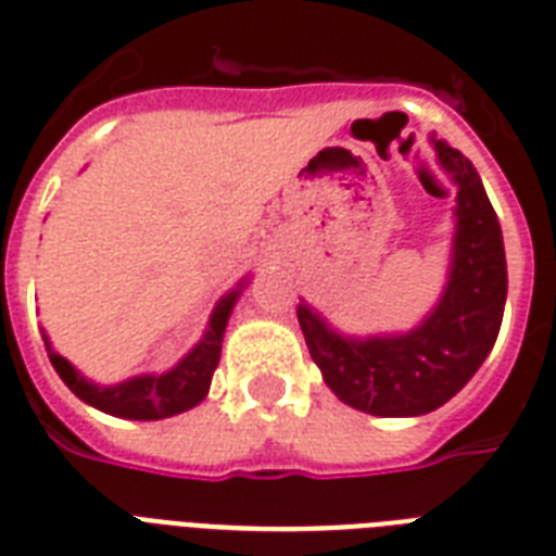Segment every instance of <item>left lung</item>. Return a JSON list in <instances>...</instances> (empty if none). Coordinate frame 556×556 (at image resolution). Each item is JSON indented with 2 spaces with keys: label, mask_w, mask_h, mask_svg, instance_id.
<instances>
[{
  "label": "left lung",
  "mask_w": 556,
  "mask_h": 556,
  "mask_svg": "<svg viewBox=\"0 0 556 556\" xmlns=\"http://www.w3.org/2000/svg\"><path fill=\"white\" fill-rule=\"evenodd\" d=\"M430 143L458 187L447 282L435 308L401 334L352 338L331 329L305 300L296 305L326 387L343 404L380 418H409L447 404L491 355L508 296L502 227L482 178L447 141L432 135Z\"/></svg>",
  "instance_id": "8db88e82"
}]
</instances>
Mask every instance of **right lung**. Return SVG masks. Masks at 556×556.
<instances>
[{"mask_svg": "<svg viewBox=\"0 0 556 556\" xmlns=\"http://www.w3.org/2000/svg\"><path fill=\"white\" fill-rule=\"evenodd\" d=\"M244 286H248V277L236 282L233 291H227L218 300L199 343L173 369L161 371V375H135V378H126L121 383L103 387V383L86 378L80 369H74L60 352H54L51 340L42 331L48 361L56 369V375L63 378L65 387L100 413L129 418V421H159V418L187 413L207 397L210 380H213V371H216L218 357H222L227 320H230L236 300H239Z\"/></svg>", "mask_w": 556, "mask_h": 556, "instance_id": "add662e5", "label": "right lung"}]
</instances>
